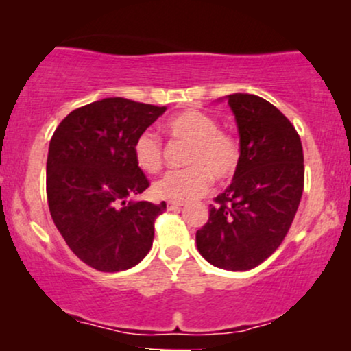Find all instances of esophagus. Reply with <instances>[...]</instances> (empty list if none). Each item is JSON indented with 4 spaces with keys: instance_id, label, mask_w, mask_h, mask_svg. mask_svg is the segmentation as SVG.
<instances>
[{
    "instance_id": "esophagus-1",
    "label": "esophagus",
    "mask_w": 351,
    "mask_h": 351,
    "mask_svg": "<svg viewBox=\"0 0 351 351\" xmlns=\"http://www.w3.org/2000/svg\"><path fill=\"white\" fill-rule=\"evenodd\" d=\"M181 206H184L183 201H168V209H180Z\"/></svg>"
}]
</instances>
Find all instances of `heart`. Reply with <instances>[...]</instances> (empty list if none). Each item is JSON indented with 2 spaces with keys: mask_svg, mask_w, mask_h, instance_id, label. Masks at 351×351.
I'll return each instance as SVG.
<instances>
[{
  "mask_svg": "<svg viewBox=\"0 0 351 351\" xmlns=\"http://www.w3.org/2000/svg\"><path fill=\"white\" fill-rule=\"evenodd\" d=\"M171 138L189 143L186 168L168 171L153 184V195L160 199L188 201L204 195L211 180L224 181L234 176L241 162L239 143L231 135L219 132L213 117L199 110H184L167 122ZM134 158L140 170L156 173L163 163V145L158 135L143 132L134 143Z\"/></svg>",
  "mask_w": 351,
  "mask_h": 351,
  "instance_id": "1",
  "label": "heart"
}]
</instances>
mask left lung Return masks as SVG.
I'll list each match as a JSON object with an SVG mask.
<instances>
[{
  "label": "left lung",
  "instance_id": "left-lung-1",
  "mask_svg": "<svg viewBox=\"0 0 351 351\" xmlns=\"http://www.w3.org/2000/svg\"><path fill=\"white\" fill-rule=\"evenodd\" d=\"M226 99L241 162L209 206L196 245L209 264L236 272L263 264L284 241L304 191V152L293 125L271 102L252 94Z\"/></svg>",
  "mask_w": 351,
  "mask_h": 351
}]
</instances>
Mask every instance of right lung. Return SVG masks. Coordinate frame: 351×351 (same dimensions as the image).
I'll list each match as a JSON object with an SVG mask.
<instances>
[{
  "label": "right lung",
  "mask_w": 351,
  "mask_h": 351,
  "mask_svg": "<svg viewBox=\"0 0 351 351\" xmlns=\"http://www.w3.org/2000/svg\"><path fill=\"white\" fill-rule=\"evenodd\" d=\"M167 107L108 97L71 112L47 153V203L60 236L82 263L102 272L134 267L147 256L167 203L135 199L148 180L134 143Z\"/></svg>",
  "instance_id": "right-lung-1"
}]
</instances>
